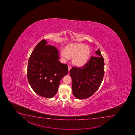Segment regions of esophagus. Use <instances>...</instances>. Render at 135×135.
Returning <instances> with one entry per match:
<instances>
[{
    "label": "esophagus",
    "mask_w": 135,
    "mask_h": 135,
    "mask_svg": "<svg viewBox=\"0 0 135 135\" xmlns=\"http://www.w3.org/2000/svg\"><path fill=\"white\" fill-rule=\"evenodd\" d=\"M71 69V67L70 66H68V70L69 71H70V70Z\"/></svg>",
    "instance_id": "1"
}]
</instances>
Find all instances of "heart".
<instances>
[{
	"label": "heart",
	"instance_id": "heart-1",
	"mask_svg": "<svg viewBox=\"0 0 135 135\" xmlns=\"http://www.w3.org/2000/svg\"><path fill=\"white\" fill-rule=\"evenodd\" d=\"M90 54V48L83 43H73L67 46L65 50L61 51L63 58L69 60L70 57H73L72 63L78 67L84 66L87 63Z\"/></svg>",
	"mask_w": 135,
	"mask_h": 135
}]
</instances>
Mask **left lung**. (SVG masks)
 Returning a JSON list of instances; mask_svg holds the SVG:
<instances>
[{
  "instance_id": "8db88e82",
  "label": "left lung",
  "mask_w": 135,
  "mask_h": 135,
  "mask_svg": "<svg viewBox=\"0 0 135 135\" xmlns=\"http://www.w3.org/2000/svg\"><path fill=\"white\" fill-rule=\"evenodd\" d=\"M81 67H73L70 70L72 80L73 95L79 99L88 98L93 95L101 84L104 74V61L98 49Z\"/></svg>"
}]
</instances>
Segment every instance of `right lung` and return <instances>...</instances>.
<instances>
[{"mask_svg": "<svg viewBox=\"0 0 135 135\" xmlns=\"http://www.w3.org/2000/svg\"><path fill=\"white\" fill-rule=\"evenodd\" d=\"M41 40L29 58L27 79L34 92L41 97L51 98L58 91L61 79L68 72L67 64L59 61L56 47Z\"/></svg>", "mask_w": 135, "mask_h": 135, "instance_id": "1", "label": "right lung"}]
</instances>
